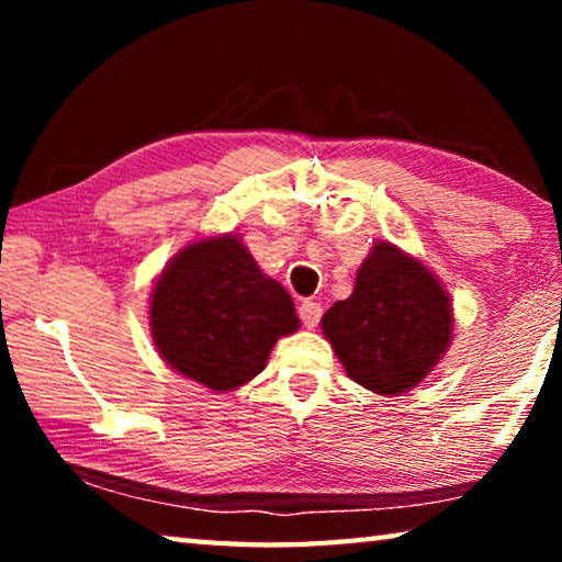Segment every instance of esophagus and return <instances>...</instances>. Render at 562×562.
<instances>
[{"label":"esophagus","mask_w":562,"mask_h":562,"mask_svg":"<svg viewBox=\"0 0 562 562\" xmlns=\"http://www.w3.org/2000/svg\"><path fill=\"white\" fill-rule=\"evenodd\" d=\"M300 319L304 322V327L315 329L322 319V304L315 300H304L300 304Z\"/></svg>","instance_id":"34e87169"}]
</instances>
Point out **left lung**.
<instances>
[{
  "instance_id": "obj_1",
  "label": "left lung",
  "mask_w": 562,
  "mask_h": 562,
  "mask_svg": "<svg viewBox=\"0 0 562 562\" xmlns=\"http://www.w3.org/2000/svg\"><path fill=\"white\" fill-rule=\"evenodd\" d=\"M341 367L369 392L404 394L434 372L453 331L441 282L392 243H376L357 272L355 292L322 317Z\"/></svg>"
}]
</instances>
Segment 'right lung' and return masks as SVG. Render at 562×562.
I'll use <instances>...</instances> for the list:
<instances>
[{"label": "right lung", "mask_w": 562, "mask_h": 562, "mask_svg": "<svg viewBox=\"0 0 562 562\" xmlns=\"http://www.w3.org/2000/svg\"><path fill=\"white\" fill-rule=\"evenodd\" d=\"M300 329L294 302L237 235L186 245L150 294V337L170 369L213 392L258 376L274 341Z\"/></svg>", "instance_id": "add662e5"}]
</instances>
